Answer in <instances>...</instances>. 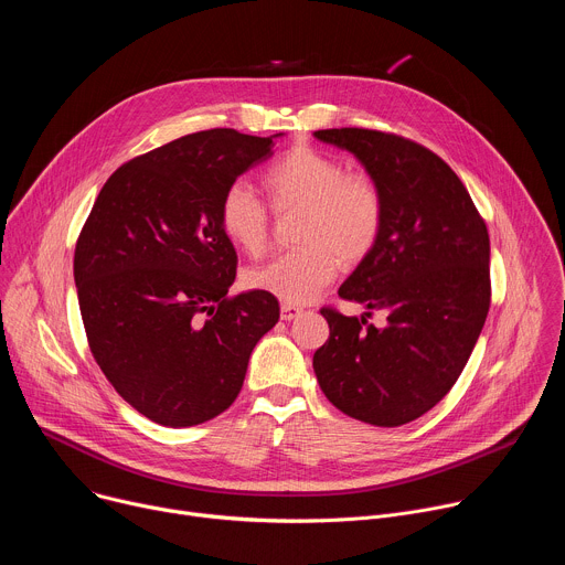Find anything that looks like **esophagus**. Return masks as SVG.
Returning a JSON list of instances; mask_svg holds the SVG:
<instances>
[{"mask_svg": "<svg viewBox=\"0 0 565 565\" xmlns=\"http://www.w3.org/2000/svg\"><path fill=\"white\" fill-rule=\"evenodd\" d=\"M301 315H303V308H299V306H290V303L281 306V319L284 321H292V319H297Z\"/></svg>", "mask_w": 565, "mask_h": 565, "instance_id": "34e87169", "label": "esophagus"}]
</instances>
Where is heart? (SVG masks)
<instances>
[{
    "instance_id": "obj_1",
    "label": "heart",
    "mask_w": 565,
    "mask_h": 565,
    "mask_svg": "<svg viewBox=\"0 0 565 565\" xmlns=\"http://www.w3.org/2000/svg\"><path fill=\"white\" fill-rule=\"evenodd\" d=\"M270 207L297 210V248L248 270L250 288L284 303H308L338 275L340 264H364L380 244L386 203L366 172H349L342 158L310 145L290 147L264 174ZM218 223L230 244L250 257L270 236L268 207L244 183H232L218 201Z\"/></svg>"
}]
</instances>
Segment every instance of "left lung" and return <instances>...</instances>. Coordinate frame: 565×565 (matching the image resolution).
I'll use <instances>...</instances> for the list:
<instances>
[{
    "instance_id": "1",
    "label": "left lung",
    "mask_w": 565,
    "mask_h": 565,
    "mask_svg": "<svg viewBox=\"0 0 565 565\" xmlns=\"http://www.w3.org/2000/svg\"><path fill=\"white\" fill-rule=\"evenodd\" d=\"M349 149L380 183L386 218L380 244L338 295L362 317L321 308L331 335L312 355L333 405L375 427L407 425L449 393L490 310V234L467 188L431 149L375 129L315 131ZM384 309L387 324L365 321Z\"/></svg>"
}]
</instances>
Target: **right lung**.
I'll return each mask as SVG.
<instances>
[{
  "label": "right lung",
  "mask_w": 565,
  "mask_h": 565,
  "mask_svg": "<svg viewBox=\"0 0 565 565\" xmlns=\"http://www.w3.org/2000/svg\"><path fill=\"white\" fill-rule=\"evenodd\" d=\"M275 136L207 129L131 158L77 236L89 349L120 397L163 427L223 414L279 319L268 292L227 295L236 253L218 223L223 192L273 156Z\"/></svg>",
  "instance_id": "add662e5"
}]
</instances>
